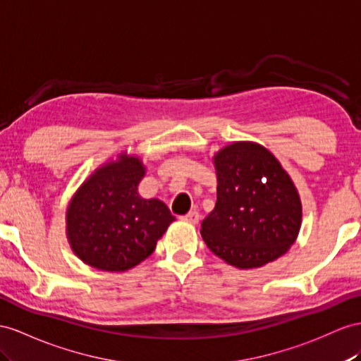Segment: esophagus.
<instances>
[{"instance_id":"esophagus-1","label":"esophagus","mask_w":361,"mask_h":361,"mask_svg":"<svg viewBox=\"0 0 361 361\" xmlns=\"http://www.w3.org/2000/svg\"><path fill=\"white\" fill-rule=\"evenodd\" d=\"M183 219L186 221V223H190V224H198L200 219H201V215H200V212H197V210H190L186 216H183Z\"/></svg>"}]
</instances>
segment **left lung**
Instances as JSON below:
<instances>
[{
	"label": "left lung",
	"instance_id": "left-lung-1",
	"mask_svg": "<svg viewBox=\"0 0 361 361\" xmlns=\"http://www.w3.org/2000/svg\"><path fill=\"white\" fill-rule=\"evenodd\" d=\"M215 169L216 204L201 223L206 245L238 269L282 256L299 233L302 206L281 163L261 145L238 142L215 155Z\"/></svg>",
	"mask_w": 361,
	"mask_h": 361
}]
</instances>
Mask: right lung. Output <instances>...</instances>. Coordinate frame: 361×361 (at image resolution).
I'll list each match as a JSON object with an SVG mask.
<instances>
[{"instance_id":"right-lung-1","label":"right lung","mask_w":361,"mask_h":361,"mask_svg":"<svg viewBox=\"0 0 361 361\" xmlns=\"http://www.w3.org/2000/svg\"><path fill=\"white\" fill-rule=\"evenodd\" d=\"M143 175L142 161L125 155L96 171L78 190L67 210V235L85 264L125 271L155 250L175 218L164 202L138 195Z\"/></svg>"}]
</instances>
